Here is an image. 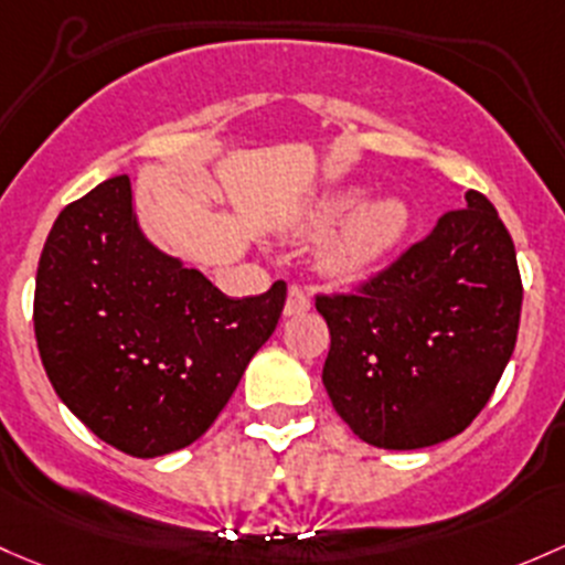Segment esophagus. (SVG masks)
Masks as SVG:
<instances>
[{"mask_svg":"<svg viewBox=\"0 0 565 565\" xmlns=\"http://www.w3.org/2000/svg\"><path fill=\"white\" fill-rule=\"evenodd\" d=\"M308 308H311V298L300 287H289L287 302H284V317H300Z\"/></svg>","mask_w":565,"mask_h":565,"instance_id":"obj_1","label":"esophagus"}]
</instances>
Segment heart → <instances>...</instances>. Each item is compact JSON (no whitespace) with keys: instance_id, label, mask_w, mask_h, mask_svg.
<instances>
[{"instance_id":"heart-1","label":"heart","mask_w":565,"mask_h":565,"mask_svg":"<svg viewBox=\"0 0 565 565\" xmlns=\"http://www.w3.org/2000/svg\"><path fill=\"white\" fill-rule=\"evenodd\" d=\"M343 220L324 248V267L338 278L371 273L401 248L412 230V205L397 194H376L365 200V189L347 186L328 194L308 213L311 233H328Z\"/></svg>"}]
</instances>
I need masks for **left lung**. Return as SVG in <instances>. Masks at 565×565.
<instances>
[{"label": "left lung", "instance_id": "1", "mask_svg": "<svg viewBox=\"0 0 565 565\" xmlns=\"http://www.w3.org/2000/svg\"><path fill=\"white\" fill-rule=\"evenodd\" d=\"M512 235L479 192L358 295L317 298L330 328L332 408L379 449L457 436L490 401L518 343Z\"/></svg>", "mask_w": 565, "mask_h": 565}]
</instances>
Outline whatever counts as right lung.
I'll use <instances>...</instances> for the list:
<instances>
[{
  "instance_id": "right-lung-1",
  "label": "right lung",
  "mask_w": 565,
  "mask_h": 565,
  "mask_svg": "<svg viewBox=\"0 0 565 565\" xmlns=\"http://www.w3.org/2000/svg\"><path fill=\"white\" fill-rule=\"evenodd\" d=\"M287 284L227 298L148 241L127 175L53 222L34 287V335L53 390L97 438L132 457L189 447L273 335Z\"/></svg>"
}]
</instances>
